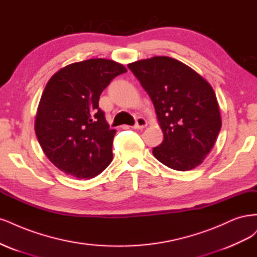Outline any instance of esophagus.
<instances>
[{
  "label": "esophagus",
  "mask_w": 257,
  "mask_h": 257,
  "mask_svg": "<svg viewBox=\"0 0 257 257\" xmlns=\"http://www.w3.org/2000/svg\"><path fill=\"white\" fill-rule=\"evenodd\" d=\"M146 125H147V120L145 118L138 117L136 119V123L132 128H134V129H143L144 127H146Z\"/></svg>",
  "instance_id": "34e87169"
}]
</instances>
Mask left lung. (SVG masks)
Listing matches in <instances>:
<instances>
[{"mask_svg": "<svg viewBox=\"0 0 257 257\" xmlns=\"http://www.w3.org/2000/svg\"><path fill=\"white\" fill-rule=\"evenodd\" d=\"M150 95L163 131L153 154L170 169L189 171L209 154L221 129L216 94L200 74L175 59L155 56L128 65Z\"/></svg>", "mask_w": 257, "mask_h": 257, "instance_id": "obj_1", "label": "left lung"}]
</instances>
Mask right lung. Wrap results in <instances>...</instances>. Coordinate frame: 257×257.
Instances as JSON below:
<instances>
[{"mask_svg": "<svg viewBox=\"0 0 257 257\" xmlns=\"http://www.w3.org/2000/svg\"><path fill=\"white\" fill-rule=\"evenodd\" d=\"M127 69L119 63L90 59L73 63L49 80L41 95L35 132L57 169L80 179L93 178L112 161L113 138L99 97Z\"/></svg>", "mask_w": 257, "mask_h": 257, "instance_id": "obj_1", "label": "right lung"}]
</instances>
